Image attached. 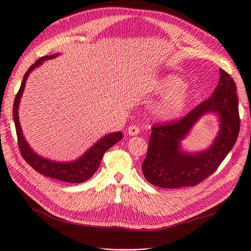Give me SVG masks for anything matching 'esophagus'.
I'll use <instances>...</instances> for the list:
<instances>
[{
  "instance_id": "1",
  "label": "esophagus",
  "mask_w": 251,
  "mask_h": 251,
  "mask_svg": "<svg viewBox=\"0 0 251 251\" xmlns=\"http://www.w3.org/2000/svg\"><path fill=\"white\" fill-rule=\"evenodd\" d=\"M127 133H128L129 135H131V136L136 135V134L140 133V128H138L136 125L129 126L128 129H127Z\"/></svg>"
}]
</instances>
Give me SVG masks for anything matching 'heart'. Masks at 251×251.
I'll use <instances>...</instances> for the list:
<instances>
[{
  "label": "heart",
  "mask_w": 251,
  "mask_h": 251,
  "mask_svg": "<svg viewBox=\"0 0 251 251\" xmlns=\"http://www.w3.org/2000/svg\"><path fill=\"white\" fill-rule=\"evenodd\" d=\"M184 81L175 75L164 77L160 82V91L169 94L156 109V113L162 119L178 117L186 105L188 93L184 87Z\"/></svg>",
  "instance_id": "1"
}]
</instances>
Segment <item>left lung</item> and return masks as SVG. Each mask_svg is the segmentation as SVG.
I'll return each mask as SVG.
<instances>
[{
  "label": "left lung",
  "instance_id": "obj_1",
  "mask_svg": "<svg viewBox=\"0 0 251 251\" xmlns=\"http://www.w3.org/2000/svg\"><path fill=\"white\" fill-rule=\"evenodd\" d=\"M210 98L202 101L184 118L154 125L149 148L142 165L147 181L162 188L196 186L214 173L233 149L240 129L237 87L224 69ZM217 113L221 130L215 143L206 151L190 154L179 149V143L192 126L205 113Z\"/></svg>",
  "mask_w": 251,
  "mask_h": 251
}]
</instances>
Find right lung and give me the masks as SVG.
<instances>
[{
    "label": "right lung",
    "instance_id": "add662e5",
    "mask_svg": "<svg viewBox=\"0 0 251 251\" xmlns=\"http://www.w3.org/2000/svg\"><path fill=\"white\" fill-rule=\"evenodd\" d=\"M55 57H57V54L54 53L51 55H45V57L40 58L39 60L36 61L35 64L31 65L30 68L27 69V71L25 73L21 88L17 92L14 99V103H13V119H14V124L16 129L17 144H18V148H20L23 158L29 163L36 172H38L43 176H46V177L57 179L63 182L82 183L89 180L92 176L96 173L104 153L109 149V148H111L119 141L122 140L123 133L118 131V132L109 133L103 136L94 146L90 148V149L80 157V158L71 162L50 161L49 159L43 158V157L39 155H37L31 149V147L27 145V143L25 140L24 134L22 132L20 121H18L17 110H18V106H20L21 97L23 95V92L25 86V80L27 76H29L31 71L34 70L36 67H38L39 65H41L43 61L50 60Z\"/></svg>",
    "mask_w": 251,
    "mask_h": 251
}]
</instances>
